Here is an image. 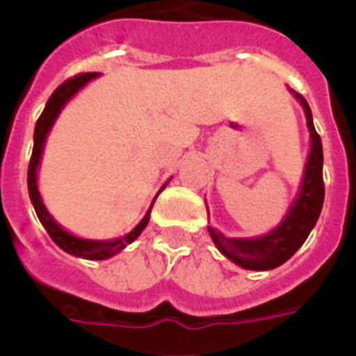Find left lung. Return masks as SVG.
<instances>
[{
  "label": "left lung",
  "instance_id": "1",
  "mask_svg": "<svg viewBox=\"0 0 356 356\" xmlns=\"http://www.w3.org/2000/svg\"><path fill=\"white\" fill-rule=\"evenodd\" d=\"M301 105L305 107L307 123L310 129V147L309 162L305 168L301 192L293 207L288 212L286 220L270 234L260 238H225L220 231L209 227L212 242L234 264L242 266L245 270H273L277 266L284 264L296 251H298L312 227L320 218L323 197H325V184H323V147H321L320 134L316 133L312 123V113L307 99L301 94H296Z\"/></svg>",
  "mask_w": 356,
  "mask_h": 356
}]
</instances>
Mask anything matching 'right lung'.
Instances as JSON below:
<instances>
[{"mask_svg": "<svg viewBox=\"0 0 356 356\" xmlns=\"http://www.w3.org/2000/svg\"><path fill=\"white\" fill-rule=\"evenodd\" d=\"M96 72H90V74H79L70 77L55 88L49 99H47L46 107L42 111L40 118L36 120L35 125V145H33V155H31L29 161V170H27V186H29V197L33 201V207H35L36 216L40 220V223L46 227L47 234L51 236V240L57 243L58 248L66 251L70 254H75V257H81V259L88 260H105L108 257H113L118 251H122L127 243H131L133 240L138 238V234L142 233L149 222L151 209L147 211V214L144 216V220L136 225V227L131 231L129 234H125L123 238L118 240H113V242H96V240H83V238L72 236L70 233H66L64 229L58 227V223L53 222V218L47 214L46 207L42 203L40 194H38V188H36V168H38V162H40L42 149H44V142H46V134L49 133L53 122L57 118V114L60 113V108L70 97L74 96L75 92L79 90L81 86L88 83L90 79L96 77ZM164 188V186H162ZM155 203V201H153ZM153 207V205H151Z\"/></svg>", "mask_w": 356, "mask_h": 356, "instance_id": "right-lung-1", "label": "right lung"}]
</instances>
